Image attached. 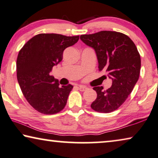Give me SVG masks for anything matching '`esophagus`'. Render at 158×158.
I'll list each match as a JSON object with an SVG mask.
<instances>
[{
  "mask_svg": "<svg viewBox=\"0 0 158 158\" xmlns=\"http://www.w3.org/2000/svg\"><path fill=\"white\" fill-rule=\"evenodd\" d=\"M78 89L80 90V91L83 92V91H85V90H87L88 88L85 87V86H82V85H81V86H79Z\"/></svg>",
  "mask_w": 158,
  "mask_h": 158,
  "instance_id": "obj_1",
  "label": "esophagus"
}]
</instances>
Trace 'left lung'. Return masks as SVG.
Instances as JSON below:
<instances>
[{
    "instance_id": "1",
    "label": "left lung",
    "mask_w": 158,
    "mask_h": 158,
    "mask_svg": "<svg viewBox=\"0 0 158 158\" xmlns=\"http://www.w3.org/2000/svg\"><path fill=\"white\" fill-rule=\"evenodd\" d=\"M81 40L95 49L99 71H105L112 80L107 90L102 86L93 88L97 98L90 107L100 113L115 111L127 100L139 79L141 59L137 47L128 36L117 31L84 34Z\"/></svg>"
}]
</instances>
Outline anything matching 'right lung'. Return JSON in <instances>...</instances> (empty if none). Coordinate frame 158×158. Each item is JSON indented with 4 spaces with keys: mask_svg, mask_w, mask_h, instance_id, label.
<instances>
[{
    "mask_svg": "<svg viewBox=\"0 0 158 158\" xmlns=\"http://www.w3.org/2000/svg\"><path fill=\"white\" fill-rule=\"evenodd\" d=\"M79 36L40 34L28 41L19 51L16 60L17 80L28 102L44 114H55L65 106L73 86H60L49 73L62 60L67 47L73 46Z\"/></svg>",
    "mask_w": 158,
    "mask_h": 158,
    "instance_id": "obj_1",
    "label": "right lung"
}]
</instances>
